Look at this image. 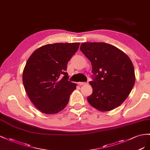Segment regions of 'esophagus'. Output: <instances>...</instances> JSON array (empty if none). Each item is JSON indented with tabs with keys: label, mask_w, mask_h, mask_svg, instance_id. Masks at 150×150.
<instances>
[{
	"label": "esophagus",
	"mask_w": 150,
	"mask_h": 150,
	"mask_svg": "<svg viewBox=\"0 0 150 150\" xmlns=\"http://www.w3.org/2000/svg\"><path fill=\"white\" fill-rule=\"evenodd\" d=\"M78 84H79V85H80V86H82V85L87 84V82H79V83H78Z\"/></svg>",
	"instance_id": "1"
}]
</instances>
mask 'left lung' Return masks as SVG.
<instances>
[{"label":"left lung","instance_id":"obj_1","mask_svg":"<svg viewBox=\"0 0 150 150\" xmlns=\"http://www.w3.org/2000/svg\"><path fill=\"white\" fill-rule=\"evenodd\" d=\"M80 50L91 62L93 92L88 103L102 112L123 103L135 83L134 66L122 51L105 42H83Z\"/></svg>","mask_w":150,"mask_h":150}]
</instances>
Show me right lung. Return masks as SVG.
Segmentation results:
<instances>
[{
  "instance_id": "1",
  "label": "right lung",
  "mask_w": 150,
  "mask_h": 150,
  "mask_svg": "<svg viewBox=\"0 0 150 150\" xmlns=\"http://www.w3.org/2000/svg\"><path fill=\"white\" fill-rule=\"evenodd\" d=\"M80 42L54 43L36 50L28 59L23 82L29 98L46 114L60 112L67 106L76 84L68 80L67 63Z\"/></svg>"
}]
</instances>
